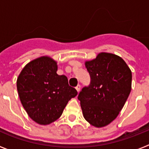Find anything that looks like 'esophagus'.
Wrapping results in <instances>:
<instances>
[{
  "label": "esophagus",
  "mask_w": 149,
  "mask_h": 149,
  "mask_svg": "<svg viewBox=\"0 0 149 149\" xmlns=\"http://www.w3.org/2000/svg\"><path fill=\"white\" fill-rule=\"evenodd\" d=\"M76 90L77 91V93H79L80 92V90H81V85H77V86H76Z\"/></svg>",
  "instance_id": "34e87169"
}]
</instances>
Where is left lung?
<instances>
[{"label": "left lung", "mask_w": 149, "mask_h": 149, "mask_svg": "<svg viewBox=\"0 0 149 149\" xmlns=\"http://www.w3.org/2000/svg\"><path fill=\"white\" fill-rule=\"evenodd\" d=\"M85 65L90 84L77 98L85 119L95 127H104L116 118L128 98L131 71L120 56L109 53L99 54Z\"/></svg>", "instance_id": "left-lung-1"}]
</instances>
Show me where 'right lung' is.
<instances>
[{
  "label": "right lung",
  "mask_w": 149,
  "mask_h": 149,
  "mask_svg": "<svg viewBox=\"0 0 149 149\" xmlns=\"http://www.w3.org/2000/svg\"><path fill=\"white\" fill-rule=\"evenodd\" d=\"M56 63L48 56L30 62L17 79L21 102L29 116L40 125H48L61 116L68 101L77 92L65 75L56 74Z\"/></svg>",
  "instance_id": "add662e5"
}]
</instances>
